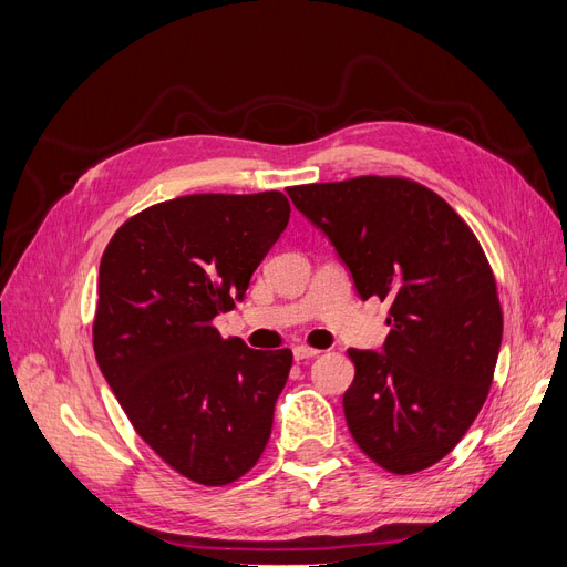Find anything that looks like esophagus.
Segmentation results:
<instances>
[{"mask_svg": "<svg viewBox=\"0 0 567 567\" xmlns=\"http://www.w3.org/2000/svg\"><path fill=\"white\" fill-rule=\"evenodd\" d=\"M317 354H319V350H315V348H307V346H296L293 348V357L298 359V362H302V359H312Z\"/></svg>", "mask_w": 567, "mask_h": 567, "instance_id": "esophagus-1", "label": "esophagus"}]
</instances>
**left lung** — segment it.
I'll list each match as a JSON object with an SVG mask.
<instances>
[{
  "label": "left lung",
  "instance_id": "1",
  "mask_svg": "<svg viewBox=\"0 0 567 567\" xmlns=\"http://www.w3.org/2000/svg\"><path fill=\"white\" fill-rule=\"evenodd\" d=\"M350 269L362 300L390 302L383 352L348 350L342 409L381 468L409 475L447 456L483 409L504 315L483 246L452 205L404 177L286 188Z\"/></svg>",
  "mask_w": 567,
  "mask_h": 567
}]
</instances>
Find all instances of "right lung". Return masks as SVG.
I'll return each instance as SVG.
<instances>
[{
  "instance_id": "obj_1",
  "label": "right lung",
  "mask_w": 567,
  "mask_h": 567,
  "mask_svg": "<svg viewBox=\"0 0 567 567\" xmlns=\"http://www.w3.org/2000/svg\"><path fill=\"white\" fill-rule=\"evenodd\" d=\"M281 192L194 194L136 213L109 241L92 326L101 373L134 431L205 487L262 456L293 352L221 338L219 312L288 225Z\"/></svg>"
}]
</instances>
